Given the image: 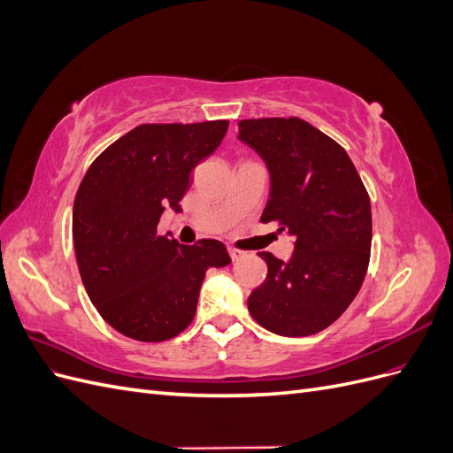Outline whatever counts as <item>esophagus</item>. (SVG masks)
I'll return each instance as SVG.
<instances>
[{
    "mask_svg": "<svg viewBox=\"0 0 453 453\" xmlns=\"http://www.w3.org/2000/svg\"><path fill=\"white\" fill-rule=\"evenodd\" d=\"M228 255H230V258H232V260H240L245 253H243V251H240V250L230 248V250H228Z\"/></svg>",
    "mask_w": 453,
    "mask_h": 453,
    "instance_id": "esophagus-1",
    "label": "esophagus"
}]
</instances>
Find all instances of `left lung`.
Segmentation results:
<instances>
[{
	"label": "left lung",
	"instance_id": "obj_1",
	"mask_svg": "<svg viewBox=\"0 0 453 453\" xmlns=\"http://www.w3.org/2000/svg\"><path fill=\"white\" fill-rule=\"evenodd\" d=\"M238 140L265 160L270 198L260 221L293 238L289 260L258 253L265 283L248 298L253 319L280 336H310L357 296L370 260L372 211L351 158L310 122L248 119Z\"/></svg>",
	"mask_w": 453,
	"mask_h": 453
}]
</instances>
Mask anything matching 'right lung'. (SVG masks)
<instances>
[{
	"label": "right lung",
	"mask_w": 453,
	"mask_h": 453,
	"mask_svg": "<svg viewBox=\"0 0 453 453\" xmlns=\"http://www.w3.org/2000/svg\"><path fill=\"white\" fill-rule=\"evenodd\" d=\"M228 120L140 125L96 158L73 202V245L88 298L115 331L140 342L180 334L196 313L208 268L230 265L217 240L158 236L181 211L188 175L221 145Z\"/></svg>",
	"instance_id": "1"
}]
</instances>
